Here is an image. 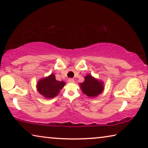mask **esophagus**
Wrapping results in <instances>:
<instances>
[{"label": "esophagus", "instance_id": "34e87169", "mask_svg": "<svg viewBox=\"0 0 148 148\" xmlns=\"http://www.w3.org/2000/svg\"><path fill=\"white\" fill-rule=\"evenodd\" d=\"M68 82H69V83H74V79L73 78H69L68 79Z\"/></svg>", "mask_w": 148, "mask_h": 148}]
</instances>
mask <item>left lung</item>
<instances>
[{
  "instance_id": "left-lung-1",
  "label": "left lung",
  "mask_w": 148,
  "mask_h": 148,
  "mask_svg": "<svg viewBox=\"0 0 148 148\" xmlns=\"http://www.w3.org/2000/svg\"><path fill=\"white\" fill-rule=\"evenodd\" d=\"M80 88L85 95L89 97H97L103 91V82L95 79L91 75L87 74L83 83L79 84Z\"/></svg>"
}]
</instances>
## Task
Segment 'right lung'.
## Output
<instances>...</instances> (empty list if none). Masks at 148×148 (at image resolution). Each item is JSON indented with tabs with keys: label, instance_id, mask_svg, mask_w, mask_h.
Wrapping results in <instances>:
<instances>
[{
	"label": "right lung",
	"instance_id": "add662e5",
	"mask_svg": "<svg viewBox=\"0 0 148 148\" xmlns=\"http://www.w3.org/2000/svg\"><path fill=\"white\" fill-rule=\"evenodd\" d=\"M66 84L63 81H58L53 74L40 79L36 88L39 93L46 99H52L58 95L60 90Z\"/></svg>",
	"mask_w": 148,
	"mask_h": 148
}]
</instances>
